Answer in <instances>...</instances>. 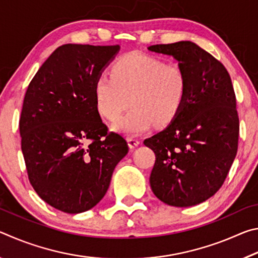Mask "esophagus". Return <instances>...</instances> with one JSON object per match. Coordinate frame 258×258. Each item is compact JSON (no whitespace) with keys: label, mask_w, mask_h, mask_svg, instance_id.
Listing matches in <instances>:
<instances>
[{"label":"esophagus","mask_w":258,"mask_h":258,"mask_svg":"<svg viewBox=\"0 0 258 258\" xmlns=\"http://www.w3.org/2000/svg\"><path fill=\"white\" fill-rule=\"evenodd\" d=\"M127 143H128V147L131 149H133V148L138 147L140 145V140L137 138H127Z\"/></svg>","instance_id":"obj_1"}]
</instances>
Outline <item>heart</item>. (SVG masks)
<instances>
[{
	"mask_svg": "<svg viewBox=\"0 0 258 258\" xmlns=\"http://www.w3.org/2000/svg\"><path fill=\"white\" fill-rule=\"evenodd\" d=\"M110 75L95 81V106L107 120L116 121L131 102V111L113 125L124 135H138L155 123L171 124L185 102L187 75L177 63L133 51L113 62Z\"/></svg>",
	"mask_w": 258,
	"mask_h": 258,
	"instance_id": "b5f03b06",
	"label": "heart"
}]
</instances>
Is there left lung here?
Returning a JSON list of instances; mask_svg holds the SVG:
<instances>
[{
    "label": "left lung",
    "mask_w": 258,
    "mask_h": 258,
    "mask_svg": "<svg viewBox=\"0 0 258 258\" xmlns=\"http://www.w3.org/2000/svg\"><path fill=\"white\" fill-rule=\"evenodd\" d=\"M148 50L172 55L187 75L181 111L143 142L156 155L151 190L169 206H195L216 194L237 155L239 117L232 82L223 64L194 42Z\"/></svg>",
    "instance_id": "obj_1"
}]
</instances>
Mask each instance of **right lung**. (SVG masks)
I'll return each instance as SVG.
<instances>
[{"instance_id":"right-lung-1","label":"right lung","mask_w":258,"mask_h":258,"mask_svg":"<svg viewBox=\"0 0 258 258\" xmlns=\"http://www.w3.org/2000/svg\"><path fill=\"white\" fill-rule=\"evenodd\" d=\"M119 45L64 44L26 91L19 120L28 178L50 206L68 214L93 208L110 184L127 142L102 123L94 84Z\"/></svg>"}]
</instances>
